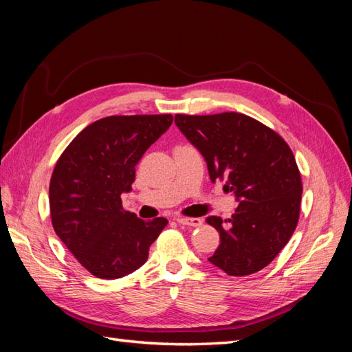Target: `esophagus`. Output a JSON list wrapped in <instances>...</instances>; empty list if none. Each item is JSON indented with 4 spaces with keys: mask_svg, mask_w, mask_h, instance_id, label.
Here are the masks:
<instances>
[{
    "mask_svg": "<svg viewBox=\"0 0 352 352\" xmlns=\"http://www.w3.org/2000/svg\"><path fill=\"white\" fill-rule=\"evenodd\" d=\"M176 221L179 223V225L182 226H189V228H198L202 225V219H197V217H177Z\"/></svg>",
    "mask_w": 352,
    "mask_h": 352,
    "instance_id": "1",
    "label": "esophagus"
}]
</instances>
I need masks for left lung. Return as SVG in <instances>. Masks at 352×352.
<instances>
[{"label":"left lung","instance_id":"1","mask_svg":"<svg viewBox=\"0 0 352 352\" xmlns=\"http://www.w3.org/2000/svg\"><path fill=\"white\" fill-rule=\"evenodd\" d=\"M175 123L204 157L211 182L226 180L239 206L225 220L207 217L220 233L208 261L229 276L264 269L291 239L300 217L301 175L283 138L241 113L176 114Z\"/></svg>","mask_w":352,"mask_h":352}]
</instances>
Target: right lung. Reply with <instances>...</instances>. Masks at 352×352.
<instances>
[{"mask_svg": "<svg viewBox=\"0 0 352 352\" xmlns=\"http://www.w3.org/2000/svg\"><path fill=\"white\" fill-rule=\"evenodd\" d=\"M173 122L172 114L110 116L74 138L50 182L51 221L76 260L100 279L138 270L167 219L150 221L124 211L135 166Z\"/></svg>", "mask_w": 352, "mask_h": 352, "instance_id": "right-lung-1", "label": "right lung"}]
</instances>
